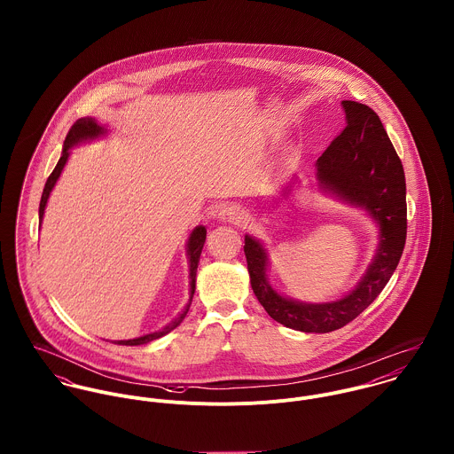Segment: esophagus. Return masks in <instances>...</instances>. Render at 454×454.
<instances>
[{
	"label": "esophagus",
	"instance_id": "obj_1",
	"mask_svg": "<svg viewBox=\"0 0 454 454\" xmlns=\"http://www.w3.org/2000/svg\"><path fill=\"white\" fill-rule=\"evenodd\" d=\"M241 218H243V213H241V209L236 207V206H225V207H222L220 213H218V220H220L222 223H239Z\"/></svg>",
	"mask_w": 454,
	"mask_h": 454
}]
</instances>
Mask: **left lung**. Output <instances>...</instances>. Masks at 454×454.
I'll list each match as a JSON object with an SVG mask.
<instances>
[{"label":"left lung","instance_id":"1","mask_svg":"<svg viewBox=\"0 0 454 454\" xmlns=\"http://www.w3.org/2000/svg\"><path fill=\"white\" fill-rule=\"evenodd\" d=\"M346 128L317 160L318 189L364 209L380 229V243L365 274L340 299L304 302L276 292L267 278L269 255L262 241L247 234L245 255L255 297L278 324L325 333L355 320L381 294L402 257L407 234L405 176L380 117L356 101H342ZM292 185L281 189L288 197Z\"/></svg>","mask_w":454,"mask_h":454}]
</instances>
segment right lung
<instances>
[{
	"instance_id": "right-lung-1",
	"label": "right lung",
	"mask_w": 454,
	"mask_h": 454,
	"mask_svg": "<svg viewBox=\"0 0 454 454\" xmlns=\"http://www.w3.org/2000/svg\"><path fill=\"white\" fill-rule=\"evenodd\" d=\"M108 134V129L101 124H98L96 119L92 117H83V119H78L71 129L66 136L65 145H63V152H61V159L58 162V166L54 168L52 175L49 176L47 184H45V189H43V194H42V200H40V209H38V216H40V222L43 220V215H45V207H47V200L52 194L63 169H65L66 162L69 159V153H71V148L80 145V143H87V141H94V139H99L103 136ZM204 241H206V227L204 225H197L194 231L191 232L189 236V241H187V259H189V278H191V297H189V302L185 306V309L171 322V324L166 325L162 330H155V332H150V333H145L141 337H134V339H128V340H114L115 344H126V346H141V344H148L150 340L153 339H159L166 333H169L173 328H176L178 325L184 322V318L187 317L189 309H191V304H192V297H194L195 292V276H197V265H199V259H200V252H202V247H204Z\"/></svg>"
}]
</instances>
